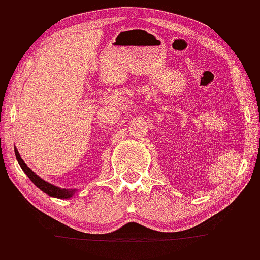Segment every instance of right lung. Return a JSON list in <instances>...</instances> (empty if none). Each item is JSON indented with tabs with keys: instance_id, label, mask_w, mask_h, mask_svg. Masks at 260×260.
<instances>
[{
	"instance_id": "obj_1",
	"label": "right lung",
	"mask_w": 260,
	"mask_h": 260,
	"mask_svg": "<svg viewBox=\"0 0 260 260\" xmlns=\"http://www.w3.org/2000/svg\"><path fill=\"white\" fill-rule=\"evenodd\" d=\"M14 149H15V155H16L17 162H19V165L21 166L22 171H23L24 173L28 175V178L30 179L32 184H34L36 187H39L40 189H41L42 192H45L46 194L53 197V198L69 199V198H72V197L74 196L76 192H78V189H75V188L74 189L61 188V187H57V186L53 185V184H49L48 181H45L42 178H40L39 175L35 173V172H32L30 168L27 166V164H25L23 160H22L20 153L16 149V147H14Z\"/></svg>"
}]
</instances>
